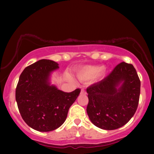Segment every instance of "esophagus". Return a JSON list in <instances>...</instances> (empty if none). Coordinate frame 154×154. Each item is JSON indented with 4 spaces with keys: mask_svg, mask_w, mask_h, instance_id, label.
Here are the masks:
<instances>
[{
    "mask_svg": "<svg viewBox=\"0 0 154 154\" xmlns=\"http://www.w3.org/2000/svg\"><path fill=\"white\" fill-rule=\"evenodd\" d=\"M81 93L82 94H86V92H85V90H84V89H82V90H81Z\"/></svg>",
    "mask_w": 154,
    "mask_h": 154,
    "instance_id": "34e87169",
    "label": "esophagus"
}]
</instances>
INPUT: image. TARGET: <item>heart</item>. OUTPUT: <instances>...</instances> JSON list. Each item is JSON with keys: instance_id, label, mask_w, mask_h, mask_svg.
I'll return each instance as SVG.
<instances>
[{"instance_id": "obj_1", "label": "heart", "mask_w": 154, "mask_h": 154, "mask_svg": "<svg viewBox=\"0 0 154 154\" xmlns=\"http://www.w3.org/2000/svg\"><path fill=\"white\" fill-rule=\"evenodd\" d=\"M102 70V66H85L77 71V76L81 81H89L95 79Z\"/></svg>"}]
</instances>
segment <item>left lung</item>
Returning a JSON list of instances; mask_svg holds the SVG:
<instances>
[{
	"label": "left lung",
	"instance_id": "left-lung-1",
	"mask_svg": "<svg viewBox=\"0 0 154 154\" xmlns=\"http://www.w3.org/2000/svg\"><path fill=\"white\" fill-rule=\"evenodd\" d=\"M87 113L97 127L116 130L125 125L138 106L140 81L132 64L121 62L108 76L87 88Z\"/></svg>",
	"mask_w": 154,
	"mask_h": 154
}]
</instances>
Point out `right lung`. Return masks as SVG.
<instances>
[{
	"label": "right lung",
	"mask_w": 154,
	"mask_h": 154,
	"mask_svg": "<svg viewBox=\"0 0 154 154\" xmlns=\"http://www.w3.org/2000/svg\"><path fill=\"white\" fill-rule=\"evenodd\" d=\"M54 61L41 60L26 67L17 85L15 99L22 119L29 127L50 132L64 123L69 109L81 92L59 90L50 83V76L58 69Z\"/></svg>",
	"instance_id": "add662e5"
}]
</instances>
